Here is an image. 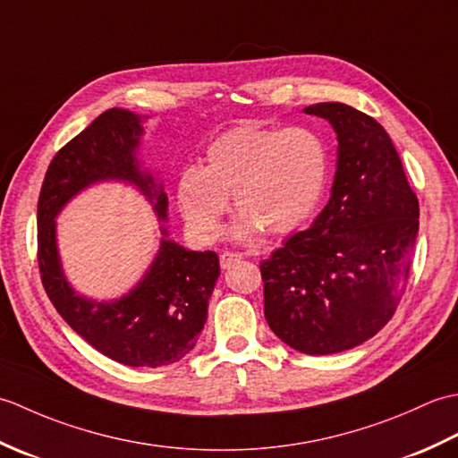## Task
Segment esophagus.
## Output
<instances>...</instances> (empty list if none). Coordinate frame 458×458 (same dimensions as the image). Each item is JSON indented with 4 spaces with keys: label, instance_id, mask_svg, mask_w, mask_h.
Segmentation results:
<instances>
[{
    "label": "esophagus",
    "instance_id": "34e87169",
    "mask_svg": "<svg viewBox=\"0 0 458 458\" xmlns=\"http://www.w3.org/2000/svg\"><path fill=\"white\" fill-rule=\"evenodd\" d=\"M242 258H244V256L236 254V251H224V254L220 256V267L222 269H230L232 266H236Z\"/></svg>",
    "mask_w": 458,
    "mask_h": 458
}]
</instances>
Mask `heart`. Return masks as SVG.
I'll use <instances>...</instances> for the list:
<instances>
[{"label":"heart","instance_id":"obj_1","mask_svg":"<svg viewBox=\"0 0 458 458\" xmlns=\"http://www.w3.org/2000/svg\"><path fill=\"white\" fill-rule=\"evenodd\" d=\"M325 140L309 128L238 125L214 140L204 167L189 165L177 179V204L192 236L214 242L230 197L240 212L232 238L256 240L297 230L318 207L328 181Z\"/></svg>","mask_w":458,"mask_h":458}]
</instances>
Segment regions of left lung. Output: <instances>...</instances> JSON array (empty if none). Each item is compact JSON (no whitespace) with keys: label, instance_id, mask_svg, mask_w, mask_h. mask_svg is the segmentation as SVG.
<instances>
[{"label":"left lung","instance_id":"1","mask_svg":"<svg viewBox=\"0 0 458 458\" xmlns=\"http://www.w3.org/2000/svg\"><path fill=\"white\" fill-rule=\"evenodd\" d=\"M336 133L327 207L261 261L269 328L303 354L366 343L395 313L420 232V202L374 118L340 102L307 106Z\"/></svg>","mask_w":458,"mask_h":458}]
</instances>
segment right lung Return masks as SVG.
<instances>
[{
	"label": "right lung",
	"instance_id": "add662e5",
	"mask_svg": "<svg viewBox=\"0 0 458 458\" xmlns=\"http://www.w3.org/2000/svg\"><path fill=\"white\" fill-rule=\"evenodd\" d=\"M148 118L123 108L100 114L55 155L37 207L38 269L48 299L86 343L133 368L167 366L191 352L220 276L214 251H192L169 238L163 182L138 159ZM110 180L131 183L144 194L158 214L162 242L152 266L128 294L100 301L79 294L65 279L55 216L82 190Z\"/></svg>",
	"mask_w": 458,
	"mask_h": 458
}]
</instances>
